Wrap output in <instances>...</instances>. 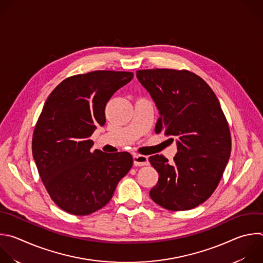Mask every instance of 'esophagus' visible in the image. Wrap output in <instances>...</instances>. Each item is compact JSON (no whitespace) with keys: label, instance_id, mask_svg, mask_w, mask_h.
Masks as SVG:
<instances>
[{"label":"esophagus","instance_id":"34e87169","mask_svg":"<svg viewBox=\"0 0 263 263\" xmlns=\"http://www.w3.org/2000/svg\"><path fill=\"white\" fill-rule=\"evenodd\" d=\"M133 163L135 166H144L148 164V159L142 155H134L133 156Z\"/></svg>","mask_w":263,"mask_h":263}]
</instances>
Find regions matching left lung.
<instances>
[{"instance_id": "8db88e82", "label": "left lung", "mask_w": 263, "mask_h": 263, "mask_svg": "<svg viewBox=\"0 0 263 263\" xmlns=\"http://www.w3.org/2000/svg\"><path fill=\"white\" fill-rule=\"evenodd\" d=\"M160 117L155 132L177 138L178 153L169 164L163 155L148 158L158 171L151 198L169 211H187L211 197L231 153L225 115L211 86L188 70H137Z\"/></svg>"}]
</instances>
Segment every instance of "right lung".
Segmentation results:
<instances>
[{
	"label": "right lung",
	"instance_id": "1",
	"mask_svg": "<svg viewBox=\"0 0 263 263\" xmlns=\"http://www.w3.org/2000/svg\"><path fill=\"white\" fill-rule=\"evenodd\" d=\"M133 72L97 70L64 79L48 96L36 123L32 152L52 201L76 216L90 215L111 199L133 165L127 152L92 149L105 124V106Z\"/></svg>",
	"mask_w": 263,
	"mask_h": 263
}]
</instances>
